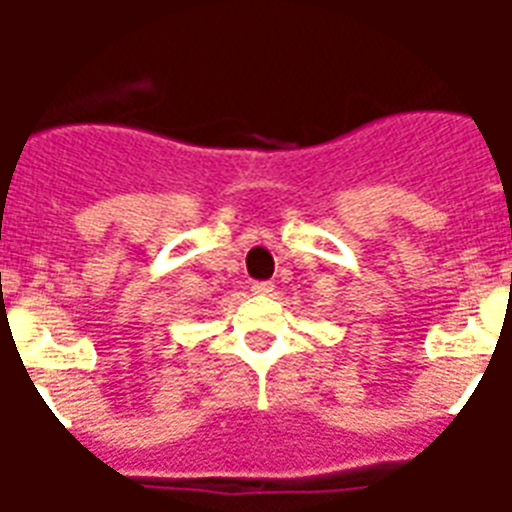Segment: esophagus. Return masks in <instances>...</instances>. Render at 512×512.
I'll return each mask as SVG.
<instances>
[{"instance_id":"1","label":"esophagus","mask_w":512,"mask_h":512,"mask_svg":"<svg viewBox=\"0 0 512 512\" xmlns=\"http://www.w3.org/2000/svg\"><path fill=\"white\" fill-rule=\"evenodd\" d=\"M252 292H255V295H271L273 284L271 281H255V284H252Z\"/></svg>"}]
</instances>
